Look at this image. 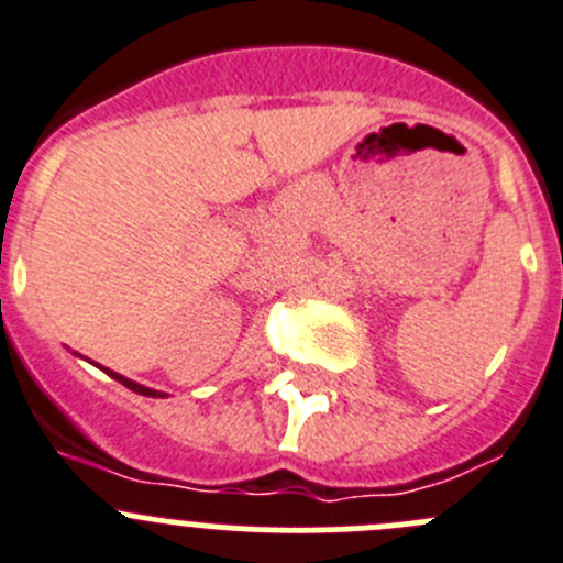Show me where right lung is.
Wrapping results in <instances>:
<instances>
[{
	"label": "right lung",
	"instance_id": "right-lung-1",
	"mask_svg": "<svg viewBox=\"0 0 563 563\" xmlns=\"http://www.w3.org/2000/svg\"><path fill=\"white\" fill-rule=\"evenodd\" d=\"M108 375L113 377V380H119V383H122V386H128V388H133V391L144 394V397H163V394H161V391H155V388H146V386H141V383H133V380H128V377L115 375V372H108Z\"/></svg>",
	"mask_w": 563,
	"mask_h": 563
}]
</instances>
